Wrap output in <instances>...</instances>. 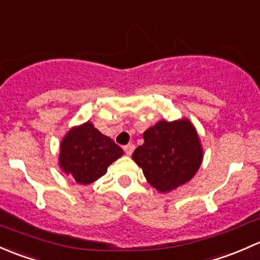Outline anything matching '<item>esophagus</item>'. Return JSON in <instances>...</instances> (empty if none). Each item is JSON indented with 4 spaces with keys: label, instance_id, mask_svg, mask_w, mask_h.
Instances as JSON below:
<instances>
[{
    "label": "esophagus",
    "instance_id": "34e87169",
    "mask_svg": "<svg viewBox=\"0 0 260 260\" xmlns=\"http://www.w3.org/2000/svg\"><path fill=\"white\" fill-rule=\"evenodd\" d=\"M134 149H135V145H134V144H127V145L124 146L125 154H126V155H131V154H133Z\"/></svg>",
    "mask_w": 260,
    "mask_h": 260
}]
</instances>
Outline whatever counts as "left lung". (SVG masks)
<instances>
[{"label":"left lung","instance_id":"1","mask_svg":"<svg viewBox=\"0 0 260 260\" xmlns=\"http://www.w3.org/2000/svg\"><path fill=\"white\" fill-rule=\"evenodd\" d=\"M143 136L144 144L133 152V160L159 191H170L188 183L200 168L203 150L189 120H162Z\"/></svg>","mask_w":260,"mask_h":260}]
</instances>
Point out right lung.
<instances>
[{
  "label": "right lung",
  "instance_id": "add662e5",
  "mask_svg": "<svg viewBox=\"0 0 260 260\" xmlns=\"http://www.w3.org/2000/svg\"><path fill=\"white\" fill-rule=\"evenodd\" d=\"M60 148V167L84 185L105 175L109 165L124 152L90 121L69 131Z\"/></svg>",
  "mask_w": 260,
  "mask_h": 260
}]
</instances>
